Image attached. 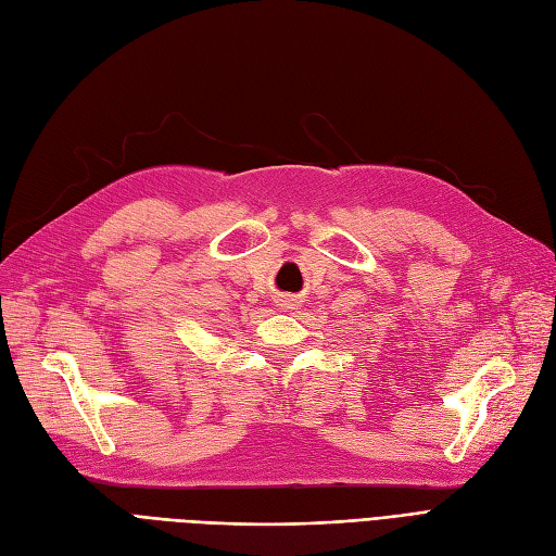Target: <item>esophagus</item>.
<instances>
[{
    "instance_id": "34e87169",
    "label": "esophagus",
    "mask_w": 556,
    "mask_h": 556,
    "mask_svg": "<svg viewBox=\"0 0 556 556\" xmlns=\"http://www.w3.org/2000/svg\"><path fill=\"white\" fill-rule=\"evenodd\" d=\"M281 309H295L298 307V298L295 295H281L279 298Z\"/></svg>"
}]
</instances>
